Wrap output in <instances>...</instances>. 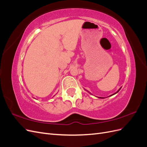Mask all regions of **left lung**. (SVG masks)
<instances>
[{
    "instance_id": "left-lung-1",
    "label": "left lung",
    "mask_w": 147,
    "mask_h": 147,
    "mask_svg": "<svg viewBox=\"0 0 147 147\" xmlns=\"http://www.w3.org/2000/svg\"><path fill=\"white\" fill-rule=\"evenodd\" d=\"M120 89H121V88H120L119 89V90H118V91H117L116 92H115V93H114V94H112V95H111V96H113V95H114V94H117V92H118V91H119L120 90ZM99 97V98H103V97Z\"/></svg>"
}]
</instances>
